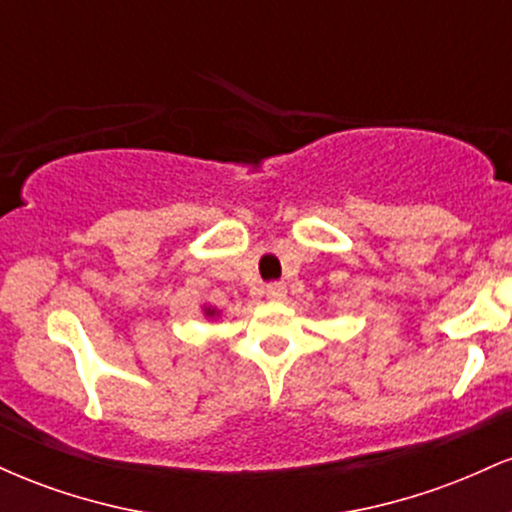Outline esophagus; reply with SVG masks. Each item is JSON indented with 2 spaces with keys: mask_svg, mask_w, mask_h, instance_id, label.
Instances as JSON below:
<instances>
[{
  "mask_svg": "<svg viewBox=\"0 0 512 512\" xmlns=\"http://www.w3.org/2000/svg\"><path fill=\"white\" fill-rule=\"evenodd\" d=\"M264 293H267L269 301H284V298H286V284H281V281H274V284H267Z\"/></svg>",
  "mask_w": 512,
  "mask_h": 512,
  "instance_id": "34e87169",
  "label": "esophagus"
}]
</instances>
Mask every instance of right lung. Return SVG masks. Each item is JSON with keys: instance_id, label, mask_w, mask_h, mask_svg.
Masks as SVG:
<instances>
[{"instance_id": "right-lung-1", "label": "right lung", "mask_w": 512, "mask_h": 512, "mask_svg": "<svg viewBox=\"0 0 512 512\" xmlns=\"http://www.w3.org/2000/svg\"><path fill=\"white\" fill-rule=\"evenodd\" d=\"M204 315H209V317H214V315H216V310H214V308H204Z\"/></svg>"}]
</instances>
